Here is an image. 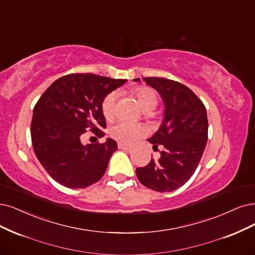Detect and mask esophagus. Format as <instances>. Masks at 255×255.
Segmentation results:
<instances>
[{"mask_svg":"<svg viewBox=\"0 0 255 255\" xmlns=\"http://www.w3.org/2000/svg\"><path fill=\"white\" fill-rule=\"evenodd\" d=\"M118 147L122 148V150H130V148H131L129 145H127V144H124V143H118Z\"/></svg>","mask_w":255,"mask_h":255,"instance_id":"obj_1","label":"esophagus"}]
</instances>
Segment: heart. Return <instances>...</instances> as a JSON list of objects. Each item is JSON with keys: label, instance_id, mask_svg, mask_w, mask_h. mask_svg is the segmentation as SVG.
I'll list each match as a JSON object with an SVG mask.
<instances>
[{"label": "heart", "instance_id": "1", "mask_svg": "<svg viewBox=\"0 0 255 255\" xmlns=\"http://www.w3.org/2000/svg\"><path fill=\"white\" fill-rule=\"evenodd\" d=\"M137 101L140 107L144 112H151L155 110L158 104V98L156 93L150 87H138L134 91ZM116 94L110 93L102 101L101 109L105 118H111L113 115L114 103H115ZM111 136L118 140L119 142L133 143L140 137H142L145 133L144 128L139 126L129 124L126 121H119L114 125L110 129Z\"/></svg>", "mask_w": 255, "mask_h": 255}]
</instances>
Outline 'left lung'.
Segmentation results:
<instances>
[{"mask_svg":"<svg viewBox=\"0 0 255 255\" xmlns=\"http://www.w3.org/2000/svg\"><path fill=\"white\" fill-rule=\"evenodd\" d=\"M142 80L161 96L164 105L160 128L147 139L153 148L162 146L160 158L152 159L136 175L143 186L157 192H172L194 174L208 140V118L204 103L188 86L165 78ZM140 82V79H134Z\"/></svg>","mask_w":255,"mask_h":255,"instance_id":"8db88e82","label":"left lung"}]
</instances>
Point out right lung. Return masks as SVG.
Returning <instances> with one entry per match:
<instances>
[{
	"label": "right lung",
	"instance_id": "add662e5",
	"mask_svg": "<svg viewBox=\"0 0 255 255\" xmlns=\"http://www.w3.org/2000/svg\"><path fill=\"white\" fill-rule=\"evenodd\" d=\"M126 79L93 74H71L59 78L41 96L33 109L30 135L34 154L51 178L71 189L97 182L107 171L117 143L83 145L80 136L91 128L99 138L107 121L101 104Z\"/></svg>",
	"mask_w": 255,
	"mask_h": 255
}]
</instances>
